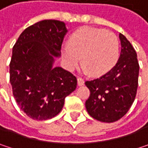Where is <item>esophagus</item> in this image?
<instances>
[{
    "label": "esophagus",
    "instance_id": "34e87169",
    "mask_svg": "<svg viewBox=\"0 0 148 148\" xmlns=\"http://www.w3.org/2000/svg\"><path fill=\"white\" fill-rule=\"evenodd\" d=\"M77 83H78V86H83V85H84L85 81H84L82 79L78 78V79H77Z\"/></svg>",
    "mask_w": 148,
    "mask_h": 148
}]
</instances>
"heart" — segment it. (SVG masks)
Here are the masks:
<instances>
[{"mask_svg": "<svg viewBox=\"0 0 148 148\" xmlns=\"http://www.w3.org/2000/svg\"><path fill=\"white\" fill-rule=\"evenodd\" d=\"M62 58L68 69L82 63L91 75L99 77L109 73L119 59L117 37L105 30L84 26L75 31L69 38V45L62 46Z\"/></svg>", "mask_w": 148, "mask_h": 148, "instance_id": "1", "label": "heart"}]
</instances>
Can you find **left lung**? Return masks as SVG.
<instances>
[{
    "label": "left lung",
    "mask_w": 148,
    "mask_h": 148,
    "mask_svg": "<svg viewBox=\"0 0 148 148\" xmlns=\"http://www.w3.org/2000/svg\"><path fill=\"white\" fill-rule=\"evenodd\" d=\"M121 53L116 66L99 79L86 81L90 97L86 101L88 114L103 123H113L122 118L135 99L139 63L136 52L130 41L119 34Z\"/></svg>",
    "instance_id": "obj_1"
}]
</instances>
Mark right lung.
<instances>
[{"label": "right lung", "instance_id": "right-lung-1", "mask_svg": "<svg viewBox=\"0 0 148 148\" xmlns=\"http://www.w3.org/2000/svg\"><path fill=\"white\" fill-rule=\"evenodd\" d=\"M66 24L55 19L39 21L26 28L13 48L10 83L15 100L31 118L48 120L59 114L64 99L73 92L77 79L55 67L61 56Z\"/></svg>", "mask_w": 148, "mask_h": 148}]
</instances>
